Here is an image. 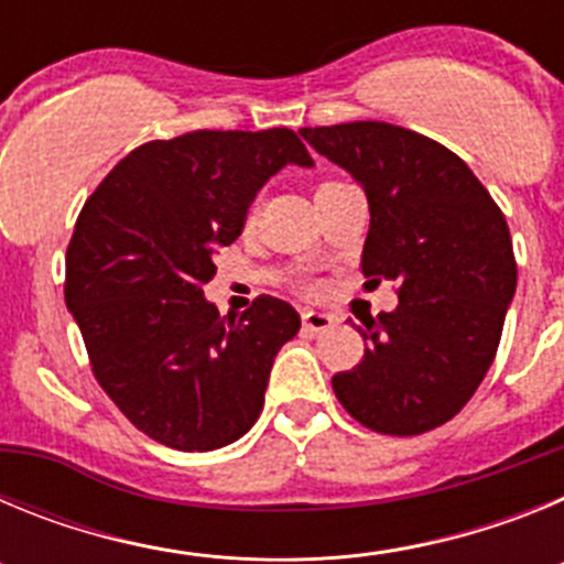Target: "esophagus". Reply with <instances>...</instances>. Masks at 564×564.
<instances>
[{"label": "esophagus", "instance_id": "esophagus-1", "mask_svg": "<svg viewBox=\"0 0 564 564\" xmlns=\"http://www.w3.org/2000/svg\"><path fill=\"white\" fill-rule=\"evenodd\" d=\"M302 325H305V330L311 333H325L336 325V316H330V313H318V311H305L302 313Z\"/></svg>", "mask_w": 564, "mask_h": 564}]
</instances>
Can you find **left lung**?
I'll return each instance as SVG.
<instances>
[{"label":"left lung","instance_id":"obj_1","mask_svg":"<svg viewBox=\"0 0 564 564\" xmlns=\"http://www.w3.org/2000/svg\"><path fill=\"white\" fill-rule=\"evenodd\" d=\"M302 138L364 186L361 273L392 279L398 307L364 318V358L333 376L361 426L423 435L475 395L517 291L508 223L475 172L437 141L383 121L305 127Z\"/></svg>","mask_w":564,"mask_h":564}]
</instances>
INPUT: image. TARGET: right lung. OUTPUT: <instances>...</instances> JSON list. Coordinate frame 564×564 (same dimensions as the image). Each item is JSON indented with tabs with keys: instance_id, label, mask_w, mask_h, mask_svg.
Returning a JSON list of instances; mask_svg holds the SVG:
<instances>
[{
	"instance_id": "obj_1",
	"label": "right lung",
	"mask_w": 564,
	"mask_h": 564,
	"mask_svg": "<svg viewBox=\"0 0 564 564\" xmlns=\"http://www.w3.org/2000/svg\"><path fill=\"white\" fill-rule=\"evenodd\" d=\"M288 163L313 166L293 129H197L132 149L89 194L67 246L64 302L93 376L129 421L181 452L239 441L302 318L259 296L223 318L203 285L248 206Z\"/></svg>"
}]
</instances>
